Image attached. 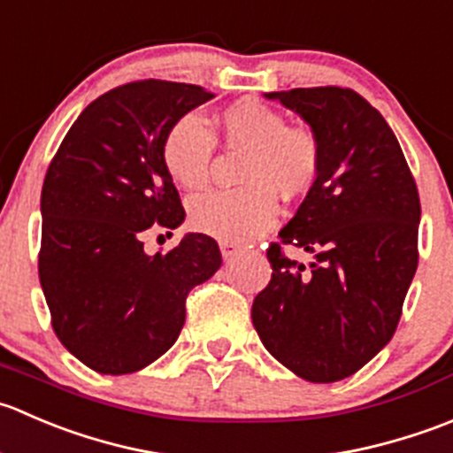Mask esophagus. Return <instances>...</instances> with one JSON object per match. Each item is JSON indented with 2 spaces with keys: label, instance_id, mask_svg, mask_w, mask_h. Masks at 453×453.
<instances>
[{
  "label": "esophagus",
  "instance_id": "esophagus-1",
  "mask_svg": "<svg viewBox=\"0 0 453 453\" xmlns=\"http://www.w3.org/2000/svg\"><path fill=\"white\" fill-rule=\"evenodd\" d=\"M220 250H222V257L233 259L237 253H240V246H237L235 242H220Z\"/></svg>",
  "mask_w": 453,
  "mask_h": 453
}]
</instances>
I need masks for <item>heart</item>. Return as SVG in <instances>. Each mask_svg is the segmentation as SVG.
<instances>
[{
    "mask_svg": "<svg viewBox=\"0 0 453 453\" xmlns=\"http://www.w3.org/2000/svg\"><path fill=\"white\" fill-rule=\"evenodd\" d=\"M226 147L244 151L242 189L207 191L189 203V220L200 233L222 242H249L273 226L277 196L295 200L312 189L324 163L321 141L312 129L286 123L275 107L242 98L218 116ZM216 141L207 123L189 111L172 123L163 141V163L185 189L207 185Z\"/></svg>",
    "mask_w": 453,
    "mask_h": 453,
    "instance_id": "b5f03b06",
    "label": "heart"
}]
</instances>
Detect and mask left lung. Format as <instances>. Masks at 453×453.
Wrapping results in <instances>:
<instances>
[{
	"label": "left lung",
	"mask_w": 453,
	"mask_h": 453,
	"mask_svg": "<svg viewBox=\"0 0 453 453\" xmlns=\"http://www.w3.org/2000/svg\"><path fill=\"white\" fill-rule=\"evenodd\" d=\"M319 136L324 163L293 220L271 242V281L253 299L264 348L297 377L333 383L388 346L418 266L420 200L401 145L350 88L271 92ZM293 243L311 267L283 255Z\"/></svg>",
	"instance_id": "1"
}]
</instances>
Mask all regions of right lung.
Returning <instances> with one entry per match:
<instances>
[{"label": "right lung", "instance_id": "add662e5", "mask_svg": "<svg viewBox=\"0 0 453 453\" xmlns=\"http://www.w3.org/2000/svg\"><path fill=\"white\" fill-rule=\"evenodd\" d=\"M209 98L173 81L119 85L81 111L48 167L39 281L55 334L94 372H138L165 355L185 326L187 295L220 268L204 233L167 253L142 250L145 231L185 220L163 141Z\"/></svg>", "mask_w": 453, "mask_h": 453}]
</instances>
